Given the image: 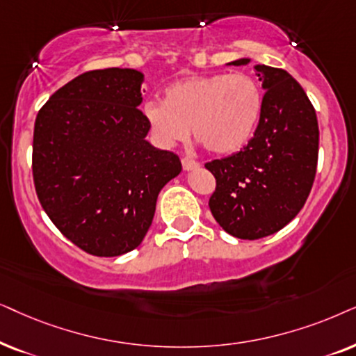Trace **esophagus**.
I'll use <instances>...</instances> for the list:
<instances>
[{
	"mask_svg": "<svg viewBox=\"0 0 356 356\" xmlns=\"http://www.w3.org/2000/svg\"><path fill=\"white\" fill-rule=\"evenodd\" d=\"M182 168H184V170H193V169L200 168V164H198L197 161H193L192 158H184L182 159Z\"/></svg>",
	"mask_w": 356,
	"mask_h": 356,
	"instance_id": "esophagus-1",
	"label": "esophagus"
}]
</instances>
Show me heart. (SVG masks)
<instances>
[{
  "mask_svg": "<svg viewBox=\"0 0 356 356\" xmlns=\"http://www.w3.org/2000/svg\"><path fill=\"white\" fill-rule=\"evenodd\" d=\"M143 117L159 145L170 148L191 131L216 154L239 151L252 138L262 113V91L250 74L188 76L165 88L164 101L143 104Z\"/></svg>",
  "mask_w": 356,
  "mask_h": 356,
  "instance_id": "1",
  "label": "heart"
}]
</instances>
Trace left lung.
<instances>
[{
  "instance_id": "obj_1",
  "label": "left lung",
  "mask_w": 356,
  "mask_h": 356,
  "mask_svg": "<svg viewBox=\"0 0 356 356\" xmlns=\"http://www.w3.org/2000/svg\"><path fill=\"white\" fill-rule=\"evenodd\" d=\"M254 68L265 91L254 136L238 153L205 164L216 179L208 203L213 218L226 233L249 241L277 233L300 213L319 153L316 111L305 89L285 70Z\"/></svg>"
}]
</instances>
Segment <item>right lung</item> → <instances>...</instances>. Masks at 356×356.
Segmentation results:
<instances>
[{
  "label": "right lung",
  "mask_w": 356,
  "mask_h": 356,
  "mask_svg": "<svg viewBox=\"0 0 356 356\" xmlns=\"http://www.w3.org/2000/svg\"><path fill=\"white\" fill-rule=\"evenodd\" d=\"M143 81L131 68L88 71L35 118L32 174L40 205L65 238L97 257L138 248L161 188L182 170L177 154L146 140Z\"/></svg>",
  "instance_id": "right-lung-1"
}]
</instances>
